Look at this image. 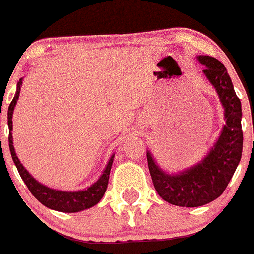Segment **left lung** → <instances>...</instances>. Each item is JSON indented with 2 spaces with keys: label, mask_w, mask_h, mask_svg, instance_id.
I'll use <instances>...</instances> for the list:
<instances>
[{
  "label": "left lung",
  "mask_w": 254,
  "mask_h": 254,
  "mask_svg": "<svg viewBox=\"0 0 254 254\" xmlns=\"http://www.w3.org/2000/svg\"><path fill=\"white\" fill-rule=\"evenodd\" d=\"M202 70L216 90L223 107L226 124L207 154L196 164L177 173L164 172L147 150L150 177L163 200L183 207H197L217 199L235 174L243 148L241 101L236 95L227 70L221 62L209 55H199Z\"/></svg>",
  "instance_id": "left-lung-1"
}]
</instances>
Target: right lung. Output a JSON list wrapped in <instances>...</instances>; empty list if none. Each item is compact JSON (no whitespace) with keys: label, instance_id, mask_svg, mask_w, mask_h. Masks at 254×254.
<instances>
[{"label":"right lung","instance_id":"right-lung-1","mask_svg":"<svg viewBox=\"0 0 254 254\" xmlns=\"http://www.w3.org/2000/svg\"><path fill=\"white\" fill-rule=\"evenodd\" d=\"M22 82H23V77L19 79V81L17 82V90L16 94H14L13 100L9 104L8 112H7V120H8V144H9V150H11L12 159H13L14 164H16L17 170H18L19 175L23 179V182L26 183L27 188L29 189V191L32 192L34 197L38 200L41 204L44 206L49 207V209L55 210V211L60 212H79L84 211V210L90 209V207L95 206L97 202H100V200L104 196L105 191L107 189V184H109V178H110V172H111L112 163H114L115 154L111 155V158L107 162L106 167H105L104 172L100 175L99 179L94 183L92 185H90L89 188L82 190H76V191H64V190H58L53 189V188L47 187V185L39 183L26 168L23 167V164L21 163V160L18 159L16 154V150L13 147V137H12V129H13V125H12V117H13V111L14 107L17 105V100L19 97V92H21V86Z\"/></svg>","mask_w":254,"mask_h":254}]
</instances>
